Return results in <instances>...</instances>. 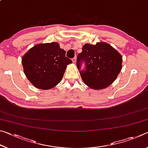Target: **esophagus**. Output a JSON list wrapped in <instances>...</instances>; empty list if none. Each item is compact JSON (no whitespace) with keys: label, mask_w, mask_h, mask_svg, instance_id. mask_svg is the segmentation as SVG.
<instances>
[{"label":"esophagus","mask_w":148,"mask_h":148,"mask_svg":"<svg viewBox=\"0 0 148 148\" xmlns=\"http://www.w3.org/2000/svg\"><path fill=\"white\" fill-rule=\"evenodd\" d=\"M72 62H73L74 64H76V57H74V58L72 59Z\"/></svg>","instance_id":"obj_1"}]
</instances>
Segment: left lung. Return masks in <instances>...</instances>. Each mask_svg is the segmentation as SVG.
<instances>
[{"label": "left lung", "mask_w": 148, "mask_h": 148, "mask_svg": "<svg viewBox=\"0 0 148 148\" xmlns=\"http://www.w3.org/2000/svg\"><path fill=\"white\" fill-rule=\"evenodd\" d=\"M86 62V69L79 71L85 84L95 90L102 89L116 80L122 69V56L116 49L104 42L95 45L86 44L78 54L77 67Z\"/></svg>", "instance_id": "obj_1"}]
</instances>
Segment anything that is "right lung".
Wrapping results in <instances>:
<instances>
[{
	"label": "right lung",
	"mask_w": 148,
	"mask_h": 148,
	"mask_svg": "<svg viewBox=\"0 0 148 148\" xmlns=\"http://www.w3.org/2000/svg\"><path fill=\"white\" fill-rule=\"evenodd\" d=\"M57 42L36 44L22 57L24 73L36 88L50 89L61 81L67 65L72 62Z\"/></svg>",
	"instance_id": "add662e5"
}]
</instances>
